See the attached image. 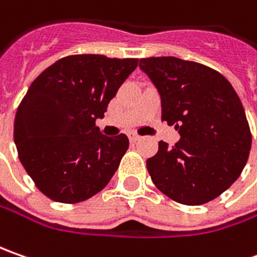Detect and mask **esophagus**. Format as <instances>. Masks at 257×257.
I'll use <instances>...</instances> for the list:
<instances>
[{"mask_svg":"<svg viewBox=\"0 0 257 257\" xmlns=\"http://www.w3.org/2000/svg\"><path fill=\"white\" fill-rule=\"evenodd\" d=\"M128 139H130V142H132V143H136V142H139V140H140V136L136 133H130L128 134Z\"/></svg>","mask_w":257,"mask_h":257,"instance_id":"obj_1","label":"esophagus"}]
</instances>
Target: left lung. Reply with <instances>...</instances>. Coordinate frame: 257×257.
Wrapping results in <instances>:
<instances>
[{"label":"left lung","instance_id":"1","mask_svg":"<svg viewBox=\"0 0 257 257\" xmlns=\"http://www.w3.org/2000/svg\"><path fill=\"white\" fill-rule=\"evenodd\" d=\"M162 98V121L179 130L147 160L156 187L187 206L210 202L240 176L252 147L244 108L232 84L207 65L176 57L140 60Z\"/></svg>","mask_w":257,"mask_h":257}]
</instances>
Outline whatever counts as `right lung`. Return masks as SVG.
I'll return each mask as SVG.
<instances>
[{
    "instance_id": "1",
    "label": "right lung",
    "mask_w": 257,
    "mask_h": 257,
    "mask_svg": "<svg viewBox=\"0 0 257 257\" xmlns=\"http://www.w3.org/2000/svg\"><path fill=\"white\" fill-rule=\"evenodd\" d=\"M137 58L68 55L45 68L18 105L14 142L20 162L51 200L80 203L101 192L128 149L125 134L95 125L137 67Z\"/></svg>"
}]
</instances>
